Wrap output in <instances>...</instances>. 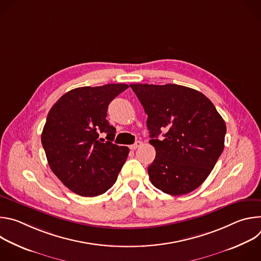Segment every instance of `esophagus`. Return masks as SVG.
<instances>
[{
    "mask_svg": "<svg viewBox=\"0 0 261 261\" xmlns=\"http://www.w3.org/2000/svg\"><path fill=\"white\" fill-rule=\"evenodd\" d=\"M141 144H142V142L139 141V140H137L135 143H133V144L130 145V148H131V150H136V148L139 147Z\"/></svg>",
    "mask_w": 261,
    "mask_h": 261,
    "instance_id": "1",
    "label": "esophagus"
}]
</instances>
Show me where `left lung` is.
Wrapping results in <instances>:
<instances>
[{"instance_id": "left-lung-1", "label": "left lung", "mask_w": 261, "mask_h": 261, "mask_svg": "<svg viewBox=\"0 0 261 261\" xmlns=\"http://www.w3.org/2000/svg\"><path fill=\"white\" fill-rule=\"evenodd\" d=\"M147 115L156 157L148 176L162 192L178 196L205 180L224 148L226 125L200 92L173 84L130 85ZM163 134L165 138L159 139Z\"/></svg>"}]
</instances>
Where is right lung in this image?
Listing matches in <instances>:
<instances>
[{
    "mask_svg": "<svg viewBox=\"0 0 261 261\" xmlns=\"http://www.w3.org/2000/svg\"><path fill=\"white\" fill-rule=\"evenodd\" d=\"M128 88L125 84L77 88L50 108L41 142L50 169L72 192L94 197L116 182L129 148L111 142L116 128L106 120L107 108ZM101 133L108 142H101Z\"/></svg>",
    "mask_w": 261,
    "mask_h": 261,
    "instance_id": "1",
    "label": "right lung"
}]
</instances>
